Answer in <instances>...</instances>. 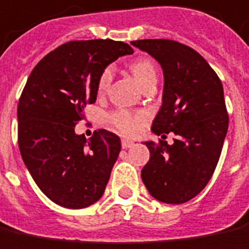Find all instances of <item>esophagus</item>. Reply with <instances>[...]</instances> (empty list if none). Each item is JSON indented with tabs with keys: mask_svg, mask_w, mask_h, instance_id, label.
<instances>
[{
	"mask_svg": "<svg viewBox=\"0 0 249 249\" xmlns=\"http://www.w3.org/2000/svg\"><path fill=\"white\" fill-rule=\"evenodd\" d=\"M133 145H134V141H131V140H126V138H123V140H122V148H123V149L131 148Z\"/></svg>",
	"mask_w": 249,
	"mask_h": 249,
	"instance_id": "obj_1",
	"label": "esophagus"
}]
</instances>
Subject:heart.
Listing matches in <instances>:
<instances>
[{
    "label": "heart",
    "mask_w": 249,
    "mask_h": 249,
    "mask_svg": "<svg viewBox=\"0 0 249 249\" xmlns=\"http://www.w3.org/2000/svg\"><path fill=\"white\" fill-rule=\"evenodd\" d=\"M130 70L140 86H142L145 82L152 78H156V66L149 58H138L136 61H133ZM111 81H112V67H107L103 70V72L98 78V91L103 93L108 89ZM108 119L112 123L113 127L118 128L123 134H134L141 127L145 116L144 113L141 112H130L126 109H118L111 113Z\"/></svg>",
    "instance_id": "1"
}]
</instances>
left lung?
<instances>
[{"label": "left lung", "mask_w": 249, "mask_h": 249, "mask_svg": "<svg viewBox=\"0 0 249 249\" xmlns=\"http://www.w3.org/2000/svg\"><path fill=\"white\" fill-rule=\"evenodd\" d=\"M133 46L158 60L164 88L152 131L174 144L145 142L151 152L141 171L148 192L159 201L182 204L197 196L214 174L228 133L221 79L201 54L171 39H140Z\"/></svg>", "instance_id": "1"}]
</instances>
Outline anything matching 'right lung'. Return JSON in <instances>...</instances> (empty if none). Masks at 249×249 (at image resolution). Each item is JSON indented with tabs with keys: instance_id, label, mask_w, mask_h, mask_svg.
<instances>
[{
	"instance_id": "right-lung-1",
	"label": "right lung",
	"mask_w": 249,
	"mask_h": 249,
	"mask_svg": "<svg viewBox=\"0 0 249 249\" xmlns=\"http://www.w3.org/2000/svg\"><path fill=\"white\" fill-rule=\"evenodd\" d=\"M131 53L121 41H71L48 53L28 76L18 105L19 149L38 188L58 206L85 208L104 193L121 140L107 130L86 140L75 134V124L96 103L103 70Z\"/></svg>"
}]
</instances>
